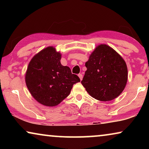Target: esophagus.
Returning <instances> with one entry per match:
<instances>
[{
	"instance_id": "esophagus-1",
	"label": "esophagus",
	"mask_w": 149,
	"mask_h": 149,
	"mask_svg": "<svg viewBox=\"0 0 149 149\" xmlns=\"http://www.w3.org/2000/svg\"><path fill=\"white\" fill-rule=\"evenodd\" d=\"M79 77L80 79V80L81 81L83 79V74H79Z\"/></svg>"
}]
</instances>
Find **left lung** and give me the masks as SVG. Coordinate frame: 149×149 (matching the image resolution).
Instances as JSON below:
<instances>
[{"instance_id": "left-lung-1", "label": "left lung", "mask_w": 149, "mask_h": 149, "mask_svg": "<svg viewBox=\"0 0 149 149\" xmlns=\"http://www.w3.org/2000/svg\"><path fill=\"white\" fill-rule=\"evenodd\" d=\"M81 83L89 94L100 101H111L122 93L127 81L126 63L107 45L95 48L85 63Z\"/></svg>"}]
</instances>
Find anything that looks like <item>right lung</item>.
<instances>
[{"label": "right lung", "mask_w": 149, "mask_h": 149, "mask_svg": "<svg viewBox=\"0 0 149 149\" xmlns=\"http://www.w3.org/2000/svg\"><path fill=\"white\" fill-rule=\"evenodd\" d=\"M61 54L49 47L34 56L28 64L26 83L34 98L42 105L54 107L70 94L80 81L70 68L61 64Z\"/></svg>", "instance_id": "obj_1"}]
</instances>
